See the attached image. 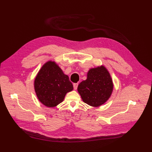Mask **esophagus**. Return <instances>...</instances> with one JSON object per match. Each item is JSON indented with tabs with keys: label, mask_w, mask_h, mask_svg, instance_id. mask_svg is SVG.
I'll return each mask as SVG.
<instances>
[{
	"label": "esophagus",
	"mask_w": 152,
	"mask_h": 152,
	"mask_svg": "<svg viewBox=\"0 0 152 152\" xmlns=\"http://www.w3.org/2000/svg\"><path fill=\"white\" fill-rule=\"evenodd\" d=\"M78 83H74L73 84V86H74V90H77V87H78Z\"/></svg>",
	"instance_id": "obj_1"
}]
</instances>
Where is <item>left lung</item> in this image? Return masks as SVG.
Here are the masks:
<instances>
[{
	"instance_id": "1",
	"label": "left lung",
	"mask_w": 152,
	"mask_h": 152,
	"mask_svg": "<svg viewBox=\"0 0 152 152\" xmlns=\"http://www.w3.org/2000/svg\"><path fill=\"white\" fill-rule=\"evenodd\" d=\"M113 89L111 75L103 66L91 69L86 80L78 86V91L83 102L97 107L104 104L110 98Z\"/></svg>"
}]
</instances>
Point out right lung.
<instances>
[{
  "label": "right lung",
  "mask_w": 152,
  "mask_h": 152,
  "mask_svg": "<svg viewBox=\"0 0 152 152\" xmlns=\"http://www.w3.org/2000/svg\"><path fill=\"white\" fill-rule=\"evenodd\" d=\"M73 88L69 77L52 61L43 65L34 80L37 96L47 107H54L62 103L66 93Z\"/></svg>",
  "instance_id": "add662e5"
}]
</instances>
